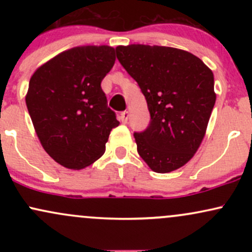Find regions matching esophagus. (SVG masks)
Listing matches in <instances>:
<instances>
[{
  "label": "esophagus",
  "mask_w": 252,
  "mask_h": 252,
  "mask_svg": "<svg viewBox=\"0 0 252 252\" xmlns=\"http://www.w3.org/2000/svg\"><path fill=\"white\" fill-rule=\"evenodd\" d=\"M128 118H129V112L128 111H122L120 114V121L122 123H128Z\"/></svg>",
  "instance_id": "esophagus-1"
}]
</instances>
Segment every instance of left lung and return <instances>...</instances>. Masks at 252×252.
Returning <instances> with one entry per match:
<instances>
[{"label":"left lung","instance_id":"left-lung-1","mask_svg":"<svg viewBox=\"0 0 252 252\" xmlns=\"http://www.w3.org/2000/svg\"><path fill=\"white\" fill-rule=\"evenodd\" d=\"M116 56L150 114L148 126L134 132L138 154L156 173L180 168L198 150L215 106L212 71L189 52L164 46H118Z\"/></svg>","mask_w":252,"mask_h":252}]
</instances>
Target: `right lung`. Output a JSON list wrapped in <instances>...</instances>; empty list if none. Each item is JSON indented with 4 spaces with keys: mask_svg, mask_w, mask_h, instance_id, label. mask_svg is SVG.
Wrapping results in <instances>:
<instances>
[{
    "mask_svg": "<svg viewBox=\"0 0 252 252\" xmlns=\"http://www.w3.org/2000/svg\"><path fill=\"white\" fill-rule=\"evenodd\" d=\"M109 46H83L58 54L34 72L26 104L43 149L58 163L82 169L105 152L118 126L100 88L114 66Z\"/></svg>",
    "mask_w": 252,
    "mask_h": 252,
    "instance_id": "right-lung-1",
    "label": "right lung"
}]
</instances>
